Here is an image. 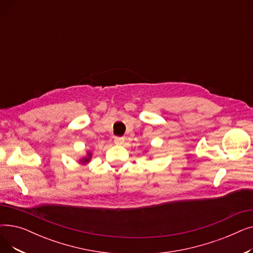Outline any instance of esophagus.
I'll list each match as a JSON object with an SVG mask.
<instances>
[{
    "instance_id": "34e87169",
    "label": "esophagus",
    "mask_w": 253,
    "mask_h": 253,
    "mask_svg": "<svg viewBox=\"0 0 253 253\" xmlns=\"http://www.w3.org/2000/svg\"><path fill=\"white\" fill-rule=\"evenodd\" d=\"M124 137H121V136H116L115 137V139H114V142L116 143V144H118V145H121V144H123L124 143Z\"/></svg>"
}]
</instances>
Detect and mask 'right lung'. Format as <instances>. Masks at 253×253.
<instances>
[{
    "label": "right lung",
    "instance_id": "1",
    "mask_svg": "<svg viewBox=\"0 0 253 253\" xmlns=\"http://www.w3.org/2000/svg\"><path fill=\"white\" fill-rule=\"evenodd\" d=\"M89 157H90V155H89ZM88 160H89V159L87 158V159H85V160H84V162H88Z\"/></svg>",
    "mask_w": 253,
    "mask_h": 253
}]
</instances>
